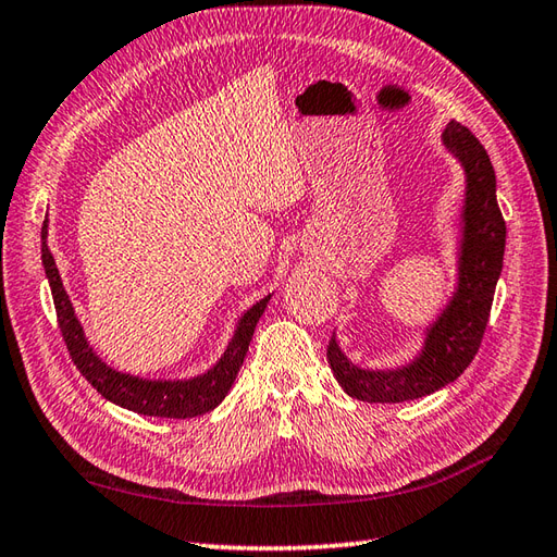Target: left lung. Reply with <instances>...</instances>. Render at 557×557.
I'll list each match as a JSON object with an SVG mask.
<instances>
[{
	"label": "left lung",
	"instance_id": "1",
	"mask_svg": "<svg viewBox=\"0 0 557 557\" xmlns=\"http://www.w3.org/2000/svg\"><path fill=\"white\" fill-rule=\"evenodd\" d=\"M442 141L459 158L467 173V201L461 213L459 283L437 322L428 329L425 346L416 360L396 370H362L354 366L336 338L326 360L336 382L354 399L399 404L421 399L454 382L479 354L491 317L493 295L503 271L505 219L495 197V170L481 141L459 122H449Z\"/></svg>",
	"mask_w": 557,
	"mask_h": 557
}]
</instances>
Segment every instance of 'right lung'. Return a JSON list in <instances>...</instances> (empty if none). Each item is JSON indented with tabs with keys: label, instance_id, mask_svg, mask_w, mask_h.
Returning <instances> with one entry per match:
<instances>
[{
	"label": "right lung",
	"instance_id": "add662e5",
	"mask_svg": "<svg viewBox=\"0 0 557 557\" xmlns=\"http://www.w3.org/2000/svg\"><path fill=\"white\" fill-rule=\"evenodd\" d=\"M40 240H42L40 245L42 267H45V276L50 281V290H52V300L57 310V324H60L62 338L66 348H70L74 366L90 384H94V389H98L100 396H106L108 401L117 404L122 408H127V411L141 413V416H158V418H195V416L213 411V408L225 399V394L231 392L233 382L237 377V370H240L243 360L247 356L255 326L259 322V317L264 314L271 295L252 305V308L240 317V322H237L235 334L231 338L228 348H225V354L221 356V360L215 362L211 370L199 374V377H191V380L134 377V374L117 372L110 366H106V362L96 356V350L88 346L84 329L76 320L72 300L62 286L60 271H57L54 257L48 247V219L42 221Z\"/></svg>",
	"mask_w": 557,
	"mask_h": 557
}]
</instances>
